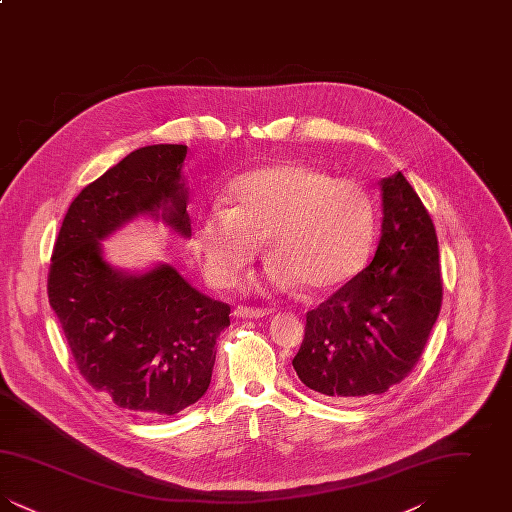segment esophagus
<instances>
[{
	"label": "esophagus",
	"mask_w": 512,
	"mask_h": 512,
	"mask_svg": "<svg viewBox=\"0 0 512 512\" xmlns=\"http://www.w3.org/2000/svg\"><path fill=\"white\" fill-rule=\"evenodd\" d=\"M267 309H257V307H244V305H238L234 309V317L236 318H263L267 317Z\"/></svg>",
	"instance_id": "34e87169"
}]
</instances>
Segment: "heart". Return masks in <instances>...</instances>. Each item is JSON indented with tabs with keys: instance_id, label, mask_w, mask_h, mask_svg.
Here are the masks:
<instances>
[{
	"instance_id": "obj_1",
	"label": "heart",
	"mask_w": 512,
	"mask_h": 512,
	"mask_svg": "<svg viewBox=\"0 0 512 512\" xmlns=\"http://www.w3.org/2000/svg\"><path fill=\"white\" fill-rule=\"evenodd\" d=\"M226 203V209L207 211L195 232L205 272L219 286L236 282L261 240L274 259L267 268L272 290L303 284L315 295L336 292L370 257L376 215L355 180L284 161L240 176Z\"/></svg>"
}]
</instances>
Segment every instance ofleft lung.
<instances>
[{"instance_id": "8db88e82", "label": "left lung", "mask_w": 512, "mask_h": 512, "mask_svg": "<svg viewBox=\"0 0 512 512\" xmlns=\"http://www.w3.org/2000/svg\"><path fill=\"white\" fill-rule=\"evenodd\" d=\"M380 190L382 236L372 263L307 313L293 357L299 380L340 405L407 378L441 309L434 222L401 172L382 178Z\"/></svg>"}]
</instances>
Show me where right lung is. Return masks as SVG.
I'll use <instances>...</instances> for the list:
<instances>
[{"label":"right lung","mask_w":512,"mask_h":512,"mask_svg":"<svg viewBox=\"0 0 512 512\" xmlns=\"http://www.w3.org/2000/svg\"><path fill=\"white\" fill-rule=\"evenodd\" d=\"M186 153L178 144L128 153L74 197L51 255L49 305L74 363L94 390L136 414L171 416L197 403L230 326V307L169 263L130 272L103 255L101 242L140 217L192 236Z\"/></svg>","instance_id":"add662e5"}]
</instances>
